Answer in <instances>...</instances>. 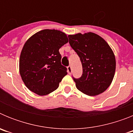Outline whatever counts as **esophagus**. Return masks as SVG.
I'll return each instance as SVG.
<instances>
[{
    "mask_svg": "<svg viewBox=\"0 0 133 133\" xmlns=\"http://www.w3.org/2000/svg\"><path fill=\"white\" fill-rule=\"evenodd\" d=\"M67 71H68V73L69 74H70L71 72H72V67H71V66H69L67 67Z\"/></svg>",
    "mask_w": 133,
    "mask_h": 133,
    "instance_id": "esophagus-1",
    "label": "esophagus"
}]
</instances>
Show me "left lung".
<instances>
[{
	"label": "left lung",
	"instance_id": "obj_1",
	"mask_svg": "<svg viewBox=\"0 0 133 133\" xmlns=\"http://www.w3.org/2000/svg\"><path fill=\"white\" fill-rule=\"evenodd\" d=\"M68 37L83 66L80 78L72 76L77 88L89 96L103 92L110 86L115 75L116 61L112 49L103 38L92 32Z\"/></svg>",
	"mask_w": 133,
	"mask_h": 133
}]
</instances>
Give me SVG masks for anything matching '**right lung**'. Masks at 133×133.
<instances>
[{
    "label": "right lung",
    "instance_id": "right-lung-1",
    "mask_svg": "<svg viewBox=\"0 0 133 133\" xmlns=\"http://www.w3.org/2000/svg\"><path fill=\"white\" fill-rule=\"evenodd\" d=\"M66 34L45 29L36 32L24 44L20 56V74L26 87L38 95H46L58 89L67 75L61 64L59 49L68 43Z\"/></svg>",
    "mask_w": 133,
    "mask_h": 133
}]
</instances>
